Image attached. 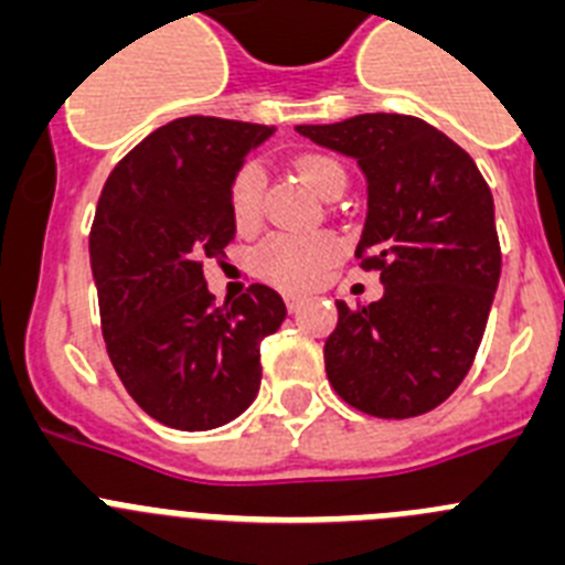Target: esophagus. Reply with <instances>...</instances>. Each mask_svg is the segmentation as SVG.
<instances>
[{
	"label": "esophagus",
	"instance_id": "esophagus-1",
	"mask_svg": "<svg viewBox=\"0 0 565 565\" xmlns=\"http://www.w3.org/2000/svg\"><path fill=\"white\" fill-rule=\"evenodd\" d=\"M284 303H287L289 312H298V309L307 303V298H301V295H287V298H284Z\"/></svg>",
	"mask_w": 565,
	"mask_h": 565
}]
</instances>
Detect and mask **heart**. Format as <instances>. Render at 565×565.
I'll return each instance as SVG.
<instances>
[{"label":"heart","instance_id":"heart-1","mask_svg":"<svg viewBox=\"0 0 565 565\" xmlns=\"http://www.w3.org/2000/svg\"><path fill=\"white\" fill-rule=\"evenodd\" d=\"M295 171L323 200L343 194L345 171L329 154H301L295 160ZM227 213L238 233H250L262 225L264 216V174L256 162L238 166L227 185ZM340 247L332 233H273L253 250L250 267L258 278L278 289L303 292L318 287L327 273L338 264Z\"/></svg>","mask_w":565,"mask_h":565}]
</instances>
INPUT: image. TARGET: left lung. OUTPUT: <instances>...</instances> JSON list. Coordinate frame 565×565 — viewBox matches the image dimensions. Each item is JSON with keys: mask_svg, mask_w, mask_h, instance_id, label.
I'll return each instance as SVG.
<instances>
[{"mask_svg": "<svg viewBox=\"0 0 565 565\" xmlns=\"http://www.w3.org/2000/svg\"><path fill=\"white\" fill-rule=\"evenodd\" d=\"M298 131L363 169L369 216L354 258L385 287L374 303L338 301L329 383L369 416L428 414L467 377L490 318L501 276L490 185L461 146L411 115Z\"/></svg>", "mask_w": 565, "mask_h": 565, "instance_id": "8db88e82", "label": "left lung"}]
</instances>
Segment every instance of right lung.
Masks as SVG:
<instances>
[{
    "label": "right lung",
    "mask_w": 565,
    "mask_h": 565,
    "mask_svg": "<svg viewBox=\"0 0 565 565\" xmlns=\"http://www.w3.org/2000/svg\"><path fill=\"white\" fill-rule=\"evenodd\" d=\"M273 135L242 120H171L106 180L89 231L100 329L120 383L151 419L211 430L236 419L262 385V340L287 318L276 289L253 284L213 303L202 262L236 236L227 185Z\"/></svg>",
    "instance_id": "right-lung-1"
}]
</instances>
